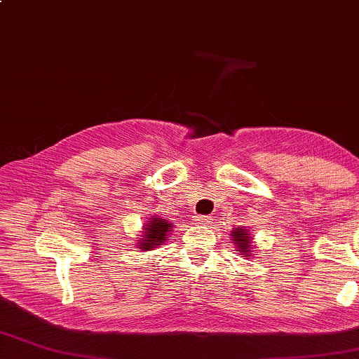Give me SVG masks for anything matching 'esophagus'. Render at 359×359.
I'll use <instances>...</instances> for the list:
<instances>
[{"instance_id": "1", "label": "esophagus", "mask_w": 359, "mask_h": 359, "mask_svg": "<svg viewBox=\"0 0 359 359\" xmlns=\"http://www.w3.org/2000/svg\"><path fill=\"white\" fill-rule=\"evenodd\" d=\"M210 223H212L210 217H196V219H194V224L198 226H208Z\"/></svg>"}]
</instances>
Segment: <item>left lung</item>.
<instances>
[{"instance_id":"left-lung-1","label":"left lung","mask_w":359,"mask_h":359,"mask_svg":"<svg viewBox=\"0 0 359 359\" xmlns=\"http://www.w3.org/2000/svg\"><path fill=\"white\" fill-rule=\"evenodd\" d=\"M231 238H232V243L236 245L237 251L240 252V256L246 257V259H251V252H252V238H251V233L250 231L243 229V227H237V229H233L231 232Z\"/></svg>"}]
</instances>
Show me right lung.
<instances>
[{"mask_svg": "<svg viewBox=\"0 0 359 359\" xmlns=\"http://www.w3.org/2000/svg\"><path fill=\"white\" fill-rule=\"evenodd\" d=\"M172 227L174 224L160 215H152L147 223L142 226L140 240H136V246L141 251H151L154 248H158L163 242H166L168 233L171 232Z\"/></svg>", "mask_w": 359, "mask_h": 359, "instance_id": "obj_1", "label": "right lung"}]
</instances>
